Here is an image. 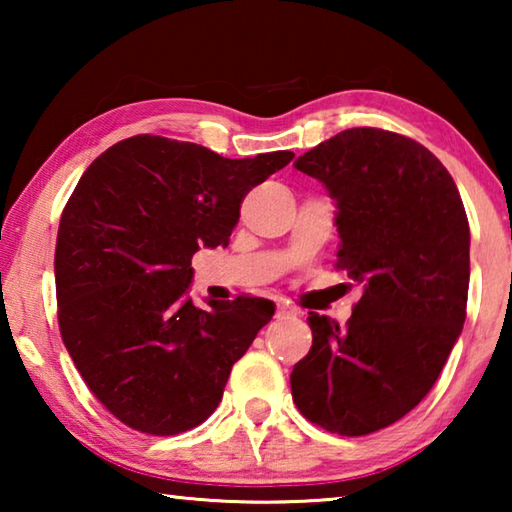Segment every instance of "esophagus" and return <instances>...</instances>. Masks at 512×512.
<instances>
[{
  "label": "esophagus",
  "instance_id": "1",
  "mask_svg": "<svg viewBox=\"0 0 512 512\" xmlns=\"http://www.w3.org/2000/svg\"><path fill=\"white\" fill-rule=\"evenodd\" d=\"M275 316L277 318H289V316H296V311H293L291 307L280 305V307H277V311H275Z\"/></svg>",
  "mask_w": 512,
  "mask_h": 512
}]
</instances>
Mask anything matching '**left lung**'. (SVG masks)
<instances>
[{"label":"left lung","instance_id":"obj_1","mask_svg":"<svg viewBox=\"0 0 512 512\" xmlns=\"http://www.w3.org/2000/svg\"><path fill=\"white\" fill-rule=\"evenodd\" d=\"M336 205V266L361 284L348 325L309 311L311 350L291 372L298 411L341 436L404 418L461 336L470 225L456 183L409 137L350 128L293 162Z\"/></svg>","mask_w":512,"mask_h":512}]
</instances>
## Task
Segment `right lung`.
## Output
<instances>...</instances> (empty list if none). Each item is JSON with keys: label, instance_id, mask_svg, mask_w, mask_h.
I'll return each mask as SVG.
<instances>
[{"label": "right lung", "instance_id": "obj_1", "mask_svg": "<svg viewBox=\"0 0 512 512\" xmlns=\"http://www.w3.org/2000/svg\"><path fill=\"white\" fill-rule=\"evenodd\" d=\"M291 160L135 135L101 153L69 196L54 259L60 334L94 397L131 429L176 436L205 422L273 318L264 298L196 307L192 257L228 246L244 196Z\"/></svg>", "mask_w": 512, "mask_h": 512}]
</instances>
